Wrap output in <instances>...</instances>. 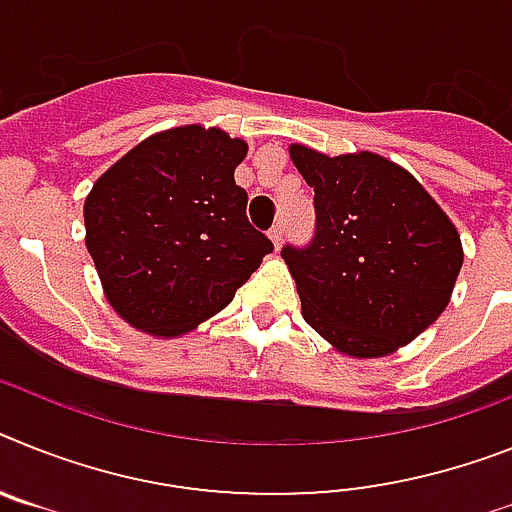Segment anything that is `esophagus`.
<instances>
[{
	"label": "esophagus",
	"mask_w": 512,
	"mask_h": 512,
	"mask_svg": "<svg viewBox=\"0 0 512 512\" xmlns=\"http://www.w3.org/2000/svg\"><path fill=\"white\" fill-rule=\"evenodd\" d=\"M268 236H270V242H273V247L281 249V242H283V226H281V223H276V226L268 231Z\"/></svg>",
	"instance_id": "34e87169"
}]
</instances>
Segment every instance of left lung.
<instances>
[{
  "label": "left lung",
  "instance_id": "8db88e82",
  "mask_svg": "<svg viewBox=\"0 0 512 512\" xmlns=\"http://www.w3.org/2000/svg\"><path fill=\"white\" fill-rule=\"evenodd\" d=\"M289 156L317 210L315 242L281 252L304 320L354 359L395 354L448 307L461 234L416 176L380 153L325 156L294 143Z\"/></svg>",
  "mask_w": 512,
  "mask_h": 512
}]
</instances>
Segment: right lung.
<instances>
[{
  "label": "right lung",
  "instance_id": "1",
  "mask_svg": "<svg viewBox=\"0 0 512 512\" xmlns=\"http://www.w3.org/2000/svg\"><path fill=\"white\" fill-rule=\"evenodd\" d=\"M247 143L221 127L156 132L103 171L83 205L85 247L111 309L176 338L229 307L273 252L247 221L234 169Z\"/></svg>",
  "mask_w": 512,
  "mask_h": 512
}]
</instances>
